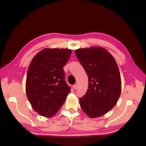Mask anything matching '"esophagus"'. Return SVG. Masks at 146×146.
<instances>
[{
  "label": "esophagus",
  "instance_id": "1",
  "mask_svg": "<svg viewBox=\"0 0 146 146\" xmlns=\"http://www.w3.org/2000/svg\"><path fill=\"white\" fill-rule=\"evenodd\" d=\"M74 90H77V88H78V85H77V84H75V85H74Z\"/></svg>",
  "mask_w": 146,
  "mask_h": 146
}]
</instances>
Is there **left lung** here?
<instances>
[{
    "label": "left lung",
    "mask_w": 146,
    "mask_h": 146,
    "mask_svg": "<svg viewBox=\"0 0 146 146\" xmlns=\"http://www.w3.org/2000/svg\"><path fill=\"white\" fill-rule=\"evenodd\" d=\"M75 54L88 77V90L79 99L81 108L91 117L102 116L115 106L121 95L117 64L113 56L102 47L79 48Z\"/></svg>",
    "instance_id": "obj_1"
}]
</instances>
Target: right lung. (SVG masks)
<instances>
[{"mask_svg":"<svg viewBox=\"0 0 146 146\" xmlns=\"http://www.w3.org/2000/svg\"><path fill=\"white\" fill-rule=\"evenodd\" d=\"M71 50L44 48L34 56L28 68L26 94L33 110L45 117L54 116L70 91L63 67Z\"/></svg>","mask_w":146,"mask_h":146,"instance_id":"right-lung-1","label":"right lung"}]
</instances>
